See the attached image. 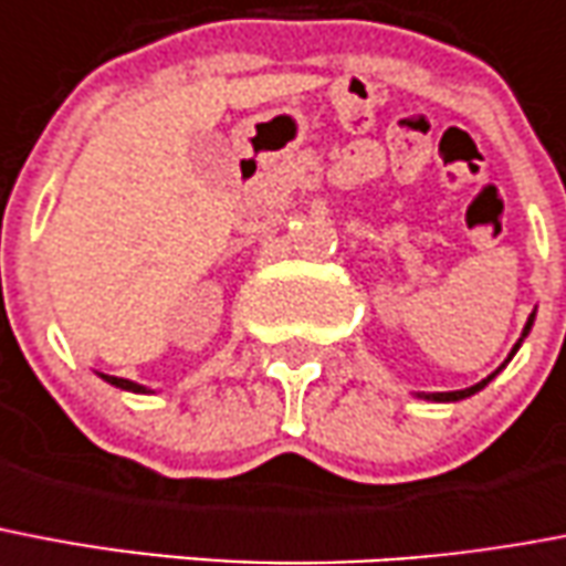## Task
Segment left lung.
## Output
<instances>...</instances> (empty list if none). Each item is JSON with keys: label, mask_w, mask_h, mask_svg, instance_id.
<instances>
[{"label": "left lung", "mask_w": 566, "mask_h": 566, "mask_svg": "<svg viewBox=\"0 0 566 566\" xmlns=\"http://www.w3.org/2000/svg\"><path fill=\"white\" fill-rule=\"evenodd\" d=\"M532 321H535V312H532V315H528V321H526V327H523V336H520V342H523V338L528 336V329H532ZM520 342H517V345H514V350H512V354H509V359H512V356L517 354ZM509 359H505V361H509ZM505 361H503V368H505ZM496 374H500V370H494V374H491V377L482 379V382H476V386L462 388V391H441V395H420V397H427V400H436V403H450V400H464V397L476 395L479 388H485L488 382H491V379L496 377Z\"/></svg>", "instance_id": "8db88e82"}]
</instances>
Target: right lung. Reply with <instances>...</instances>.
Here are the masks:
<instances>
[{
    "label": "right lung",
    "instance_id": "1",
    "mask_svg": "<svg viewBox=\"0 0 566 566\" xmlns=\"http://www.w3.org/2000/svg\"><path fill=\"white\" fill-rule=\"evenodd\" d=\"M102 379H107V382H111V386H116V388H125V391H137V395H146V386H137V382H130V379L111 377V374H102Z\"/></svg>",
    "mask_w": 566,
    "mask_h": 566
}]
</instances>
